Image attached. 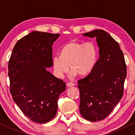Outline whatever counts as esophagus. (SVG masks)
I'll return each instance as SVG.
<instances>
[{"mask_svg": "<svg viewBox=\"0 0 135 135\" xmlns=\"http://www.w3.org/2000/svg\"><path fill=\"white\" fill-rule=\"evenodd\" d=\"M74 85H75V83H72V82H69V83L67 84L68 87H72V86H74Z\"/></svg>", "mask_w": 135, "mask_h": 135, "instance_id": "1", "label": "esophagus"}]
</instances>
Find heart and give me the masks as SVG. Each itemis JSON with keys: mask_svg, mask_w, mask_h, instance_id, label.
Segmentation results:
<instances>
[{"mask_svg": "<svg viewBox=\"0 0 135 135\" xmlns=\"http://www.w3.org/2000/svg\"><path fill=\"white\" fill-rule=\"evenodd\" d=\"M98 59V49L95 43H85L70 42L63 45L59 56L54 57L53 67L57 77H62L71 70L70 75L74 77L89 75L94 70Z\"/></svg>", "mask_w": 135, "mask_h": 135, "instance_id": "b5f03b06", "label": "heart"}]
</instances>
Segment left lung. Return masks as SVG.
<instances>
[{
	"label": "left lung",
	"mask_w": 135,
	"mask_h": 135,
	"mask_svg": "<svg viewBox=\"0 0 135 135\" xmlns=\"http://www.w3.org/2000/svg\"><path fill=\"white\" fill-rule=\"evenodd\" d=\"M83 35L97 38L99 58L92 73L78 81L79 109L85 119L97 122L106 118L122 99L126 65L119 44L105 31L95 30Z\"/></svg>",
	"instance_id": "left-lung-1"
}]
</instances>
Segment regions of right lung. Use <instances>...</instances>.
<instances>
[{"label": "right lung", "mask_w": 135, "mask_h": 135, "mask_svg": "<svg viewBox=\"0 0 135 135\" xmlns=\"http://www.w3.org/2000/svg\"><path fill=\"white\" fill-rule=\"evenodd\" d=\"M59 36L32 31L17 42L9 61L12 99L35 123H45L55 117L58 98L66 88L65 82L46 70L53 65L52 46Z\"/></svg>", "instance_id": "right-lung-1"}]
</instances>
